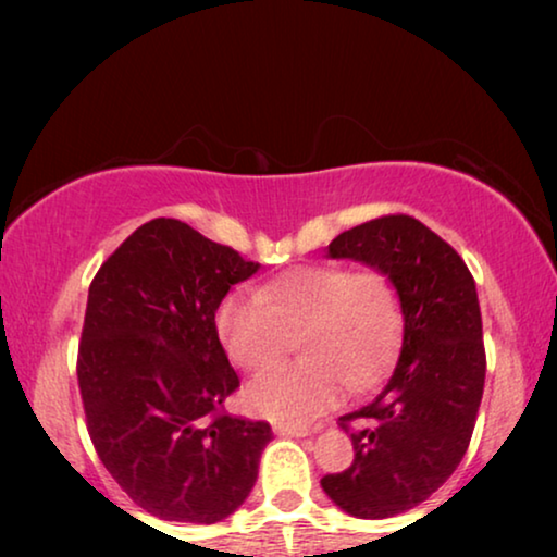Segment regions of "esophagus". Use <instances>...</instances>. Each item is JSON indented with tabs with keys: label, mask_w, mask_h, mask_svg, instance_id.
Here are the masks:
<instances>
[{
	"label": "esophagus",
	"mask_w": 557,
	"mask_h": 557,
	"mask_svg": "<svg viewBox=\"0 0 557 557\" xmlns=\"http://www.w3.org/2000/svg\"><path fill=\"white\" fill-rule=\"evenodd\" d=\"M273 433H276V436H292V438H304V436H309V429H304V425H288V423H278V425H273Z\"/></svg>",
	"instance_id": "34e87169"
}]
</instances>
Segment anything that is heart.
Here are the masks:
<instances>
[{
  "instance_id": "b5f03b06",
  "label": "heart",
  "mask_w": 557,
  "mask_h": 557,
  "mask_svg": "<svg viewBox=\"0 0 557 557\" xmlns=\"http://www.w3.org/2000/svg\"><path fill=\"white\" fill-rule=\"evenodd\" d=\"M215 330L227 357L261 372L299 337L301 362L265 372L246 387L248 408L281 423H307L364 391L391 368L403 334L400 294L377 269L301 265L218 307Z\"/></svg>"
}]
</instances>
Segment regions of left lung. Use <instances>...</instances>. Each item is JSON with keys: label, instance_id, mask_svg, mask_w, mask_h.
Wrapping results in <instances>:
<instances>
[{"label": "left lung", "instance_id": "8db88e82", "mask_svg": "<svg viewBox=\"0 0 557 557\" xmlns=\"http://www.w3.org/2000/svg\"><path fill=\"white\" fill-rule=\"evenodd\" d=\"M330 258H349L393 278L403 307V347L387 385L342 416L355 461L326 474L334 505L383 520L431 497L459 467L484 393L486 355L474 278L461 256L410 215H385L339 233Z\"/></svg>", "mask_w": 557, "mask_h": 557}]
</instances>
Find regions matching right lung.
Instances as JSON below:
<instances>
[{
	"label": "right lung",
	"instance_id": "right-lung-1",
	"mask_svg": "<svg viewBox=\"0 0 557 557\" xmlns=\"http://www.w3.org/2000/svg\"><path fill=\"white\" fill-rule=\"evenodd\" d=\"M261 265L157 218L88 288L78 385L98 459L159 520L212 524L253 490L271 425L223 413L240 380L215 330L231 286Z\"/></svg>",
	"mask_w": 557,
	"mask_h": 557
}]
</instances>
